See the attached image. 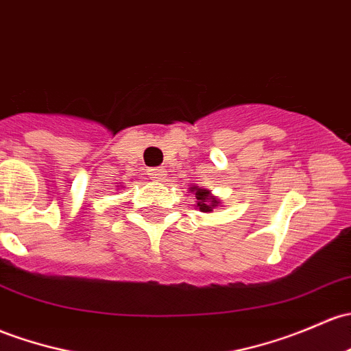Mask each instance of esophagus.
Masks as SVG:
<instances>
[{
    "mask_svg": "<svg viewBox=\"0 0 351 351\" xmlns=\"http://www.w3.org/2000/svg\"><path fill=\"white\" fill-rule=\"evenodd\" d=\"M147 175H149L153 180H158V182H161V180L166 178V175H168V173H166L165 168H151Z\"/></svg>",
    "mask_w": 351,
    "mask_h": 351,
    "instance_id": "esophagus-1",
    "label": "esophagus"
}]
</instances>
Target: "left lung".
Masks as SVG:
<instances>
[{"mask_svg":"<svg viewBox=\"0 0 351 351\" xmlns=\"http://www.w3.org/2000/svg\"><path fill=\"white\" fill-rule=\"evenodd\" d=\"M195 193V197H197V208L200 210V212H205V213H210L213 212V208L215 206L220 205V200L219 198L212 197V193H210V190H206V188H198V186H191V190Z\"/></svg>","mask_w":351,"mask_h":351,"instance_id":"obj_1","label":"left lung"}]
</instances>
